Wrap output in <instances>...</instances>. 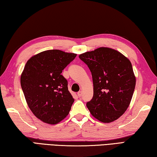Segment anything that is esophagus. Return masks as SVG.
I'll list each match as a JSON object with an SVG mask.
<instances>
[{"mask_svg":"<svg viewBox=\"0 0 157 157\" xmlns=\"http://www.w3.org/2000/svg\"><path fill=\"white\" fill-rule=\"evenodd\" d=\"M82 95V91H79V92H78V95L79 97H81Z\"/></svg>","mask_w":157,"mask_h":157,"instance_id":"34e87169","label":"esophagus"}]
</instances>
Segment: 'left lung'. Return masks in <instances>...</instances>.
I'll use <instances>...</instances> for the list:
<instances>
[{
  "instance_id": "1",
  "label": "left lung",
  "mask_w": 157,
  "mask_h": 157,
  "mask_svg": "<svg viewBox=\"0 0 157 157\" xmlns=\"http://www.w3.org/2000/svg\"><path fill=\"white\" fill-rule=\"evenodd\" d=\"M79 57L92 75L94 96L86 103L91 115L102 123L117 120L128 108L136 85L130 61L120 52L105 47Z\"/></svg>"
}]
</instances>
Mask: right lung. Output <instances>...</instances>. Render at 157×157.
I'll use <instances>...</instances> for the list:
<instances>
[{
    "instance_id": "obj_1",
    "label": "right lung",
    "mask_w": 157,
    "mask_h": 157,
    "mask_svg": "<svg viewBox=\"0 0 157 157\" xmlns=\"http://www.w3.org/2000/svg\"><path fill=\"white\" fill-rule=\"evenodd\" d=\"M77 56L59 50L41 52L29 59L21 85L29 108L44 123L55 124L64 119L74 99L62 71Z\"/></svg>"
}]
</instances>
